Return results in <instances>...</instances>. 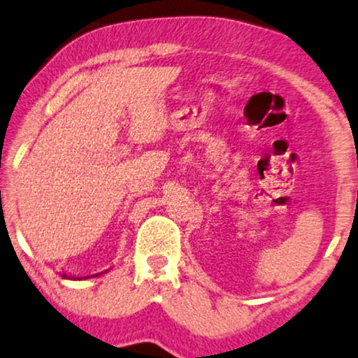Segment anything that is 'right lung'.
<instances>
[{"instance_id": "1", "label": "right lung", "mask_w": 358, "mask_h": 358, "mask_svg": "<svg viewBox=\"0 0 358 358\" xmlns=\"http://www.w3.org/2000/svg\"><path fill=\"white\" fill-rule=\"evenodd\" d=\"M103 273H105V272H103ZM98 275H101V273H96V275H90V277H98ZM62 277H63V278H73V280H76V277H70V275H66V273H63ZM90 277H85V278H90ZM81 278H83V277H81ZM81 278H78V280H81Z\"/></svg>"}]
</instances>
